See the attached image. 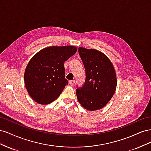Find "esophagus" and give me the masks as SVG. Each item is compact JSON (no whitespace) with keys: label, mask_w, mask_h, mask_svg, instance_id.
Here are the masks:
<instances>
[{"label":"esophagus","mask_w":151,"mask_h":151,"mask_svg":"<svg viewBox=\"0 0 151 151\" xmlns=\"http://www.w3.org/2000/svg\"><path fill=\"white\" fill-rule=\"evenodd\" d=\"M68 83H69L70 85H71V86H73V85H74V84H75V81H74V80H72V81H69V82H68Z\"/></svg>","instance_id":"obj_1"}]
</instances>
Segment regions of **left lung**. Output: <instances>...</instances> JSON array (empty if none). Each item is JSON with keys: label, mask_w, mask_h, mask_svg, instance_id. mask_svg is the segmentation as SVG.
<instances>
[{"label": "left lung", "mask_w": 151, "mask_h": 151, "mask_svg": "<svg viewBox=\"0 0 151 151\" xmlns=\"http://www.w3.org/2000/svg\"><path fill=\"white\" fill-rule=\"evenodd\" d=\"M86 70V81L76 90L78 101L85 109L103 108L115 93L117 80L115 68L106 55L96 49L79 48Z\"/></svg>", "instance_id": "8db88e82"}]
</instances>
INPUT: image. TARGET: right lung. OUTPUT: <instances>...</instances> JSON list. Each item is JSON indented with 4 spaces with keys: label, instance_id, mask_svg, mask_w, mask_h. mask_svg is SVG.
Wrapping results in <instances>:
<instances>
[{
    "label": "right lung",
    "instance_id": "1",
    "mask_svg": "<svg viewBox=\"0 0 151 151\" xmlns=\"http://www.w3.org/2000/svg\"><path fill=\"white\" fill-rule=\"evenodd\" d=\"M74 46L48 47L31 58L24 71L27 91L35 101L48 104L60 95L68 81L64 62L76 53Z\"/></svg>",
    "mask_w": 151,
    "mask_h": 151
}]
</instances>
